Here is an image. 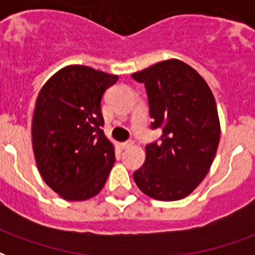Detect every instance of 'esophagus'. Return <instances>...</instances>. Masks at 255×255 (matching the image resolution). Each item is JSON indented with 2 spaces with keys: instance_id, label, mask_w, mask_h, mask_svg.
Listing matches in <instances>:
<instances>
[{
  "instance_id": "esophagus-1",
  "label": "esophagus",
  "mask_w": 255,
  "mask_h": 255,
  "mask_svg": "<svg viewBox=\"0 0 255 255\" xmlns=\"http://www.w3.org/2000/svg\"><path fill=\"white\" fill-rule=\"evenodd\" d=\"M120 146H122L123 150H126V148H129V147H132L133 142H132V140H127V142H123Z\"/></svg>"
}]
</instances>
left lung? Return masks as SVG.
Segmentation results:
<instances>
[{"instance_id": "left-lung-1", "label": "left lung", "mask_w": 255, "mask_h": 255, "mask_svg": "<svg viewBox=\"0 0 255 255\" xmlns=\"http://www.w3.org/2000/svg\"><path fill=\"white\" fill-rule=\"evenodd\" d=\"M132 78L146 88L151 129H162L161 137L146 146V161L133 180L152 199H184L204 180L218 150L214 94L196 70L177 59L155 63Z\"/></svg>"}]
</instances>
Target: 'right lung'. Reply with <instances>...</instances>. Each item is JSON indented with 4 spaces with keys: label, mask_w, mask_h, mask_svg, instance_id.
Masks as SVG:
<instances>
[{
    "label": "right lung",
    "mask_w": 255,
    "mask_h": 255,
    "mask_svg": "<svg viewBox=\"0 0 255 255\" xmlns=\"http://www.w3.org/2000/svg\"><path fill=\"white\" fill-rule=\"evenodd\" d=\"M118 78L88 66H67L37 96L33 154L43 180L65 200L90 199L108 178L115 151L104 135L101 101Z\"/></svg>",
    "instance_id": "right-lung-1"
}]
</instances>
